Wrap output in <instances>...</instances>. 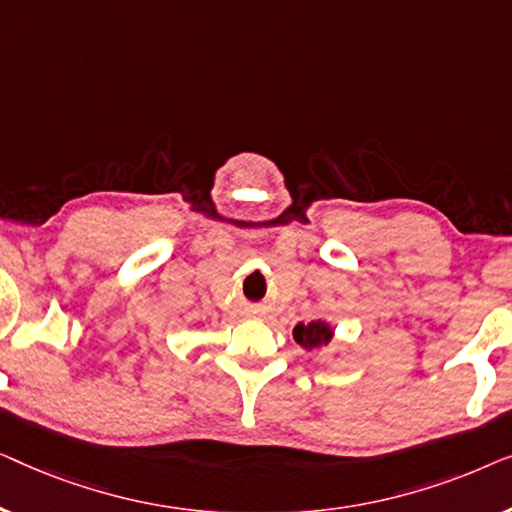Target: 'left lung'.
Returning <instances> with one entry per match:
<instances>
[{
	"mask_svg": "<svg viewBox=\"0 0 512 512\" xmlns=\"http://www.w3.org/2000/svg\"><path fill=\"white\" fill-rule=\"evenodd\" d=\"M293 338H296L300 347L314 349L319 345H328L333 338V331L324 324V321H310V324H298L293 328Z\"/></svg>",
	"mask_w": 512,
	"mask_h": 512,
	"instance_id": "1",
	"label": "left lung"
}]
</instances>
